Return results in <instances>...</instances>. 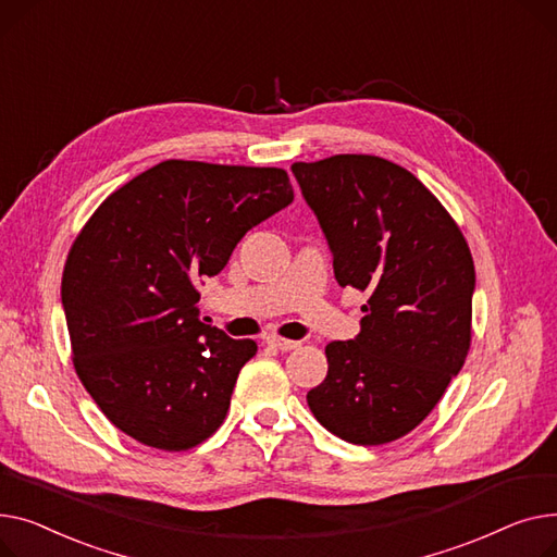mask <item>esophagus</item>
<instances>
[{
	"label": "esophagus",
	"mask_w": 557,
	"mask_h": 557,
	"mask_svg": "<svg viewBox=\"0 0 557 557\" xmlns=\"http://www.w3.org/2000/svg\"><path fill=\"white\" fill-rule=\"evenodd\" d=\"M268 346H272V348H276V350H294V348H299L301 344L299 342H292V339H283V337H268Z\"/></svg>",
	"instance_id": "1"
}]
</instances>
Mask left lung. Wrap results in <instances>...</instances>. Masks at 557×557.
<instances>
[{
  "label": "left lung",
  "instance_id": "8db88e82",
  "mask_svg": "<svg viewBox=\"0 0 557 557\" xmlns=\"http://www.w3.org/2000/svg\"><path fill=\"white\" fill-rule=\"evenodd\" d=\"M292 173L337 283L369 294L359 335L325 346L329 375L308 391V407L348 443H391L430 416L466 362L470 247L434 193L394 161L335 154L292 163Z\"/></svg>",
  "mask_w": 557,
  "mask_h": 557
}]
</instances>
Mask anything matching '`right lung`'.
Listing matches in <instances>:
<instances>
[{"mask_svg":"<svg viewBox=\"0 0 557 557\" xmlns=\"http://www.w3.org/2000/svg\"><path fill=\"white\" fill-rule=\"evenodd\" d=\"M292 200L283 169L169 159L94 211L64 263L62 308L74 369L114 428L166 451L220 428L258 346L198 319V283Z\"/></svg>","mask_w":557,"mask_h":557,"instance_id":"right-lung-1","label":"right lung"}]
</instances>
